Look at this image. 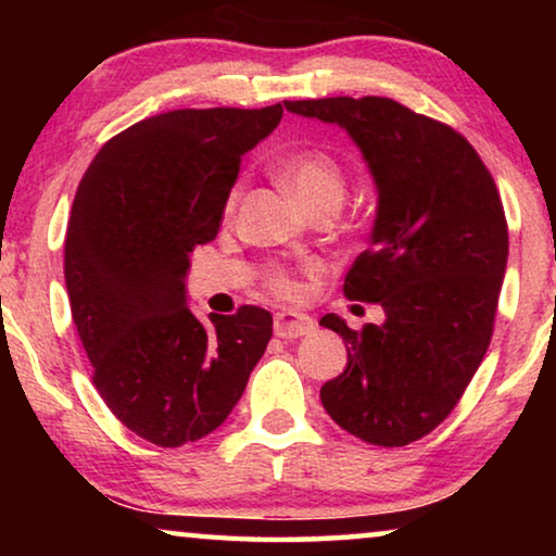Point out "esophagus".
<instances>
[{"mask_svg":"<svg viewBox=\"0 0 556 556\" xmlns=\"http://www.w3.org/2000/svg\"><path fill=\"white\" fill-rule=\"evenodd\" d=\"M314 326H316L314 318L308 314H301V311H293V308H283L276 314V324H273V329H276V337L280 339H299L314 331Z\"/></svg>","mask_w":556,"mask_h":556,"instance_id":"obj_1","label":"esophagus"}]
</instances>
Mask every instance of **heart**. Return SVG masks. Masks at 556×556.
<instances>
[{
	"instance_id": "obj_1",
	"label": "heart",
	"mask_w": 556,
	"mask_h": 556,
	"mask_svg": "<svg viewBox=\"0 0 556 556\" xmlns=\"http://www.w3.org/2000/svg\"><path fill=\"white\" fill-rule=\"evenodd\" d=\"M278 177L283 179L299 204L306 212L321 207V204H341L346 192V174L341 169V164L331 154L318 149L308 151H293L276 162ZM240 200V187H235L230 197H227L225 210L232 212L235 204ZM270 288L280 295H293L295 283L286 273H270L268 278Z\"/></svg>"
}]
</instances>
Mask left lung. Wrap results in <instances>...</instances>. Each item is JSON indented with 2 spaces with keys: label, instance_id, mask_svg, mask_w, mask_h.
I'll use <instances>...</instances> for the list:
<instances>
[{
  "label": "left lung",
  "instance_id": "1",
  "mask_svg": "<svg viewBox=\"0 0 556 556\" xmlns=\"http://www.w3.org/2000/svg\"><path fill=\"white\" fill-rule=\"evenodd\" d=\"M283 103L344 128L377 185L369 248L344 295L379 303L384 324L318 321L346 344V369L321 387L324 409L371 445H407L451 415L491 344L508 261L496 181L458 131L392 98Z\"/></svg>",
  "mask_w": 556,
  "mask_h": 556
}]
</instances>
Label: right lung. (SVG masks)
Here are the masks:
<instances>
[{"label":"right lung","instance_id":"1","mask_svg":"<svg viewBox=\"0 0 556 556\" xmlns=\"http://www.w3.org/2000/svg\"><path fill=\"white\" fill-rule=\"evenodd\" d=\"M268 109H181L105 143L65 235V286L93 384L128 430L162 447L227 420L273 337L265 308L204 326L187 306L189 255L215 240L242 154L280 124Z\"/></svg>","mask_w":556,"mask_h":556}]
</instances>
